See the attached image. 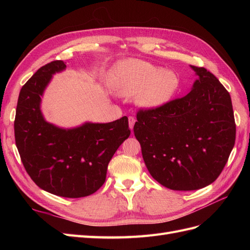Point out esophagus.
I'll list each match as a JSON object with an SVG mask.
<instances>
[{"instance_id":"obj_1","label":"esophagus","mask_w":250,"mask_h":250,"mask_svg":"<svg viewBox=\"0 0 250 250\" xmlns=\"http://www.w3.org/2000/svg\"><path fill=\"white\" fill-rule=\"evenodd\" d=\"M134 123H135V119L133 117H129L128 118V124H129V128L130 129H132L133 126H134Z\"/></svg>"}]
</instances>
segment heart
Returning <instances> with one entry per match:
<instances>
[{
	"label": "heart",
	"instance_id": "obj_1",
	"mask_svg": "<svg viewBox=\"0 0 250 250\" xmlns=\"http://www.w3.org/2000/svg\"><path fill=\"white\" fill-rule=\"evenodd\" d=\"M110 83L117 93L135 96L143 107H157L168 102L179 85L178 77L143 60H126L110 74Z\"/></svg>",
	"mask_w": 250,
	"mask_h": 250
}]
</instances>
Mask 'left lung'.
Segmentation results:
<instances>
[{"mask_svg":"<svg viewBox=\"0 0 250 250\" xmlns=\"http://www.w3.org/2000/svg\"><path fill=\"white\" fill-rule=\"evenodd\" d=\"M191 66L199 77L191 92L161 106L140 108L133 127L151 176L175 191L214 183L236 141L229 93L203 66Z\"/></svg>","mask_w":250,"mask_h":250,"instance_id":"obj_1","label":"left lung"}]
</instances>
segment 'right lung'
I'll use <instances>...</instances> for the list:
<instances>
[{"label": "right lung", "mask_w": 250, "mask_h": 250, "mask_svg": "<svg viewBox=\"0 0 250 250\" xmlns=\"http://www.w3.org/2000/svg\"><path fill=\"white\" fill-rule=\"evenodd\" d=\"M65 66L62 60L51 62L22 85L14 138L21 163L36 186L62 197L80 198L103 186L111 157L130 129L127 117L67 130L47 123L40 109L41 96L52 75Z\"/></svg>", "instance_id": "right-lung-1"}]
</instances>
